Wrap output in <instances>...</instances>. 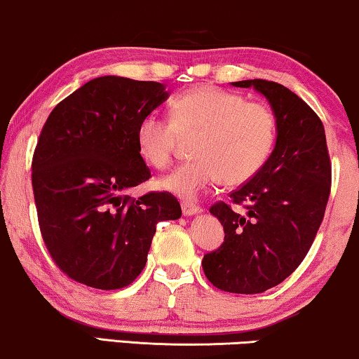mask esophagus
<instances>
[{
  "instance_id": "34e87169",
  "label": "esophagus",
  "mask_w": 359,
  "mask_h": 359,
  "mask_svg": "<svg viewBox=\"0 0 359 359\" xmlns=\"http://www.w3.org/2000/svg\"><path fill=\"white\" fill-rule=\"evenodd\" d=\"M181 209H183L184 215H193L199 212V205H196L193 203H181Z\"/></svg>"
}]
</instances>
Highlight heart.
Instances as JSON below:
<instances>
[{
  "mask_svg": "<svg viewBox=\"0 0 359 359\" xmlns=\"http://www.w3.org/2000/svg\"><path fill=\"white\" fill-rule=\"evenodd\" d=\"M171 119L149 112L137 126L139 154L154 168L165 171L173 163L180 135L198 134L196 158L186 161L161 186L181 198H194L222 180L237 186L252 180L268 160L276 139L271 107L247 101L240 93L217 86H199L171 102Z\"/></svg>",
  "mask_w": 359,
  "mask_h": 359,
  "instance_id": "heart-1",
  "label": "heart"
}]
</instances>
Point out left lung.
<instances>
[{
    "label": "left lung",
    "instance_id": "obj_1",
    "mask_svg": "<svg viewBox=\"0 0 359 359\" xmlns=\"http://www.w3.org/2000/svg\"><path fill=\"white\" fill-rule=\"evenodd\" d=\"M232 85L266 96L278 137L262 170L230 193V204L210 205L225 237L204 255L203 269L220 291L259 294L291 276L311 250L330 196L332 161L320 117L296 93L266 80Z\"/></svg>",
    "mask_w": 359,
    "mask_h": 359
}]
</instances>
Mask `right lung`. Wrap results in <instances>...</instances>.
<instances>
[{"label":"right lung","instance_id":"right-lung-1","mask_svg":"<svg viewBox=\"0 0 359 359\" xmlns=\"http://www.w3.org/2000/svg\"><path fill=\"white\" fill-rule=\"evenodd\" d=\"M166 96L161 83L100 76L47 117L32 156L34 201L48 255L73 281L104 291L129 286L156 224L181 217L168 191L129 196L151 176L137 126Z\"/></svg>","mask_w":359,"mask_h":359}]
</instances>
